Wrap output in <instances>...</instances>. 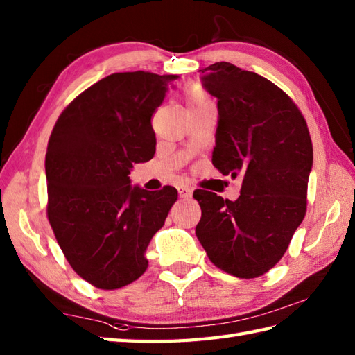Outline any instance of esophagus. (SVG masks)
I'll use <instances>...</instances> for the list:
<instances>
[{"label": "esophagus", "mask_w": 355, "mask_h": 355, "mask_svg": "<svg viewBox=\"0 0 355 355\" xmlns=\"http://www.w3.org/2000/svg\"><path fill=\"white\" fill-rule=\"evenodd\" d=\"M178 195H180V198H191L192 197V189L189 186H180L178 187Z\"/></svg>", "instance_id": "1"}]
</instances>
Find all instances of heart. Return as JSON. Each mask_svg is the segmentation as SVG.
Segmentation results:
<instances>
[{"mask_svg": "<svg viewBox=\"0 0 355 355\" xmlns=\"http://www.w3.org/2000/svg\"><path fill=\"white\" fill-rule=\"evenodd\" d=\"M186 99H187V107H200V105L212 103L209 94L205 92V88L200 87L198 84H193L186 92Z\"/></svg>", "mask_w": 355, "mask_h": 355, "instance_id": "1", "label": "heart"}]
</instances>
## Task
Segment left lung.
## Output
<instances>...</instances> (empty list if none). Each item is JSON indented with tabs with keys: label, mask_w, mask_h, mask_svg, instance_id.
Returning <instances> with one entry per match:
<instances>
[{
	"label": "left lung",
	"mask_w": 355,
	"mask_h": 355,
	"mask_svg": "<svg viewBox=\"0 0 355 355\" xmlns=\"http://www.w3.org/2000/svg\"><path fill=\"white\" fill-rule=\"evenodd\" d=\"M201 78L218 101L212 163L243 177L230 201L197 189L201 220L195 233L218 268L241 279L267 273L281 261L306 212L313 143L302 112L273 82L230 62Z\"/></svg>",
	"instance_id": "8db88e82"
}]
</instances>
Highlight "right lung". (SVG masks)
<instances>
[{"mask_svg": "<svg viewBox=\"0 0 355 355\" xmlns=\"http://www.w3.org/2000/svg\"><path fill=\"white\" fill-rule=\"evenodd\" d=\"M175 79L110 74L80 93L51 131L47 216L71 268L96 288H122L145 273L149 241L177 201L175 187L149 192L128 177L155 154L150 117Z\"/></svg>", "mask_w": 355, "mask_h": 355, "instance_id": "right-lung-1", "label": "right lung"}]
</instances>
